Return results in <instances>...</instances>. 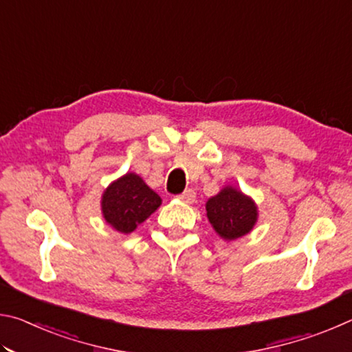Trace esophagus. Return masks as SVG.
<instances>
[{
	"label": "esophagus",
	"mask_w": 352,
	"mask_h": 352,
	"mask_svg": "<svg viewBox=\"0 0 352 352\" xmlns=\"http://www.w3.org/2000/svg\"><path fill=\"white\" fill-rule=\"evenodd\" d=\"M178 199L184 201V204H194V201H195V190L194 189H186L184 192L178 195Z\"/></svg>",
	"instance_id": "34e87169"
}]
</instances>
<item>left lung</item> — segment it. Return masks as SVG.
<instances>
[{
  "label": "left lung",
  "mask_w": 352,
  "mask_h": 352,
  "mask_svg": "<svg viewBox=\"0 0 352 352\" xmlns=\"http://www.w3.org/2000/svg\"><path fill=\"white\" fill-rule=\"evenodd\" d=\"M206 216L220 237L233 241L250 233L258 211L252 199L228 186L208 200Z\"/></svg>",
  "instance_id": "1"
}]
</instances>
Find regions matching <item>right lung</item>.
<instances>
[{"mask_svg":"<svg viewBox=\"0 0 352 352\" xmlns=\"http://www.w3.org/2000/svg\"><path fill=\"white\" fill-rule=\"evenodd\" d=\"M162 205L157 192L136 174L113 182L102 195V214L119 233H132L140 223Z\"/></svg>","mask_w":352,"mask_h":352,"instance_id":"right-lung-1","label":"right lung"}]
</instances>
